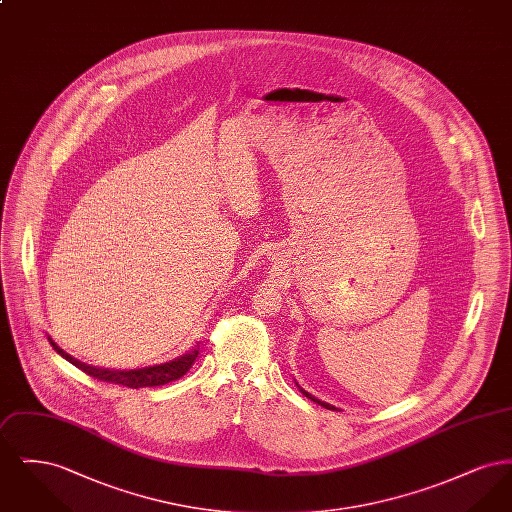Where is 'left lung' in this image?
Wrapping results in <instances>:
<instances>
[{
	"label": "left lung",
	"instance_id": "left-lung-1",
	"mask_svg": "<svg viewBox=\"0 0 512 512\" xmlns=\"http://www.w3.org/2000/svg\"><path fill=\"white\" fill-rule=\"evenodd\" d=\"M297 388H299V391H301V393H303V395H305V397H309V399H313V401H315V403H318V405H322V407H324V409H328V411H338V409H336V407H334V405H330V403H324V401H320V399H317V397H313V395H311V393H309V391L303 390V388H301V386H299V384H297Z\"/></svg>",
	"mask_w": 512,
	"mask_h": 512
}]
</instances>
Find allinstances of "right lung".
<instances>
[{
	"label": "right lung",
	"mask_w": 512,
	"mask_h": 512,
	"mask_svg": "<svg viewBox=\"0 0 512 512\" xmlns=\"http://www.w3.org/2000/svg\"><path fill=\"white\" fill-rule=\"evenodd\" d=\"M49 343L53 345V349L63 359H67L71 365L80 368L88 376L98 378L101 382H109V384H119V386H124V388H132V390L165 386L169 382L182 378L192 368V365L195 363V357L199 355V351H197L199 347H195L190 353H186V355H182V357H178L174 361H169V363H163V365L132 368V370H109V368H96V366L84 365V363L76 361L69 353H65L51 338H49Z\"/></svg>",
	"instance_id": "right-lung-1"
}]
</instances>
